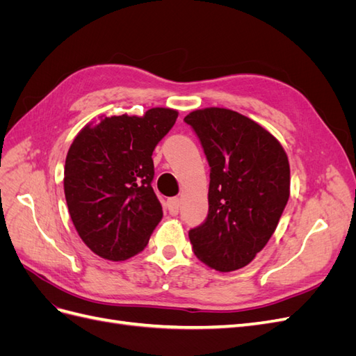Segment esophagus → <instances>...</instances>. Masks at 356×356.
Returning a JSON list of instances; mask_svg holds the SVG:
<instances>
[{
    "label": "esophagus",
    "instance_id": "obj_1",
    "mask_svg": "<svg viewBox=\"0 0 356 356\" xmlns=\"http://www.w3.org/2000/svg\"><path fill=\"white\" fill-rule=\"evenodd\" d=\"M179 207H181V202L178 197H172V199H168L166 202V208L169 211L170 215H178L179 212Z\"/></svg>",
    "mask_w": 356,
    "mask_h": 356
}]
</instances>
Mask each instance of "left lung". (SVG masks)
Segmentation results:
<instances>
[{
  "instance_id": "obj_1",
  "label": "left lung",
  "mask_w": 356,
  "mask_h": 356,
  "mask_svg": "<svg viewBox=\"0 0 356 356\" xmlns=\"http://www.w3.org/2000/svg\"><path fill=\"white\" fill-rule=\"evenodd\" d=\"M184 122L211 166L209 213L188 233L193 251L215 270H238L267 245L281 220L289 197L288 156L270 132L233 110L209 106Z\"/></svg>"
}]
</instances>
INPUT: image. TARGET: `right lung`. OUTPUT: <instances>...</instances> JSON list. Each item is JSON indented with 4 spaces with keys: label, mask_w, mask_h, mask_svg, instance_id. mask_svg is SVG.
<instances>
[{
    "label": "right lung",
    "mask_w": 356,
    "mask_h": 356,
    "mask_svg": "<svg viewBox=\"0 0 356 356\" xmlns=\"http://www.w3.org/2000/svg\"><path fill=\"white\" fill-rule=\"evenodd\" d=\"M178 111L101 115L74 138L63 172L70 217L81 241L105 260L141 252L163 217L152 187L153 152L175 124Z\"/></svg>",
    "instance_id": "add662e5"
}]
</instances>
